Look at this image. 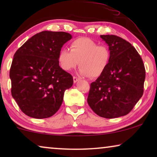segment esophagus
Returning a JSON list of instances; mask_svg holds the SVG:
<instances>
[{
  "mask_svg": "<svg viewBox=\"0 0 157 157\" xmlns=\"http://www.w3.org/2000/svg\"><path fill=\"white\" fill-rule=\"evenodd\" d=\"M73 79H74V83H76L77 81L79 80V78H78V77H76V76H74V78H73Z\"/></svg>",
  "mask_w": 157,
  "mask_h": 157,
  "instance_id": "1",
  "label": "esophagus"
}]
</instances>
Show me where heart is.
<instances>
[{
  "mask_svg": "<svg viewBox=\"0 0 157 157\" xmlns=\"http://www.w3.org/2000/svg\"><path fill=\"white\" fill-rule=\"evenodd\" d=\"M111 61V52L105 45H98L91 38H78L67 48L60 50L58 62L62 69L69 71L78 65L82 76L98 78L104 74Z\"/></svg>",
  "mask_w": 157,
  "mask_h": 157,
  "instance_id": "obj_1",
  "label": "heart"
}]
</instances>
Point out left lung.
Here are the masks:
<instances>
[{
	"label": "left lung",
	"mask_w": 157,
	"mask_h": 157,
	"mask_svg": "<svg viewBox=\"0 0 157 157\" xmlns=\"http://www.w3.org/2000/svg\"><path fill=\"white\" fill-rule=\"evenodd\" d=\"M100 37L108 44L111 61L90 86L87 102L99 117L113 119L128 114L144 93L146 71L139 53L129 42L114 35Z\"/></svg>",
	"instance_id": "1"
}]
</instances>
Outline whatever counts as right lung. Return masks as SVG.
Instances as JSON below:
<instances>
[{"label": "right lung", "instance_id": "right-lung-1", "mask_svg": "<svg viewBox=\"0 0 157 157\" xmlns=\"http://www.w3.org/2000/svg\"><path fill=\"white\" fill-rule=\"evenodd\" d=\"M71 38L66 32L42 31L15 53L10 69L11 94L25 115L45 119L61 107L64 92L74 80L59 66L58 56Z\"/></svg>", "mask_w": 157, "mask_h": 157}]
</instances>
